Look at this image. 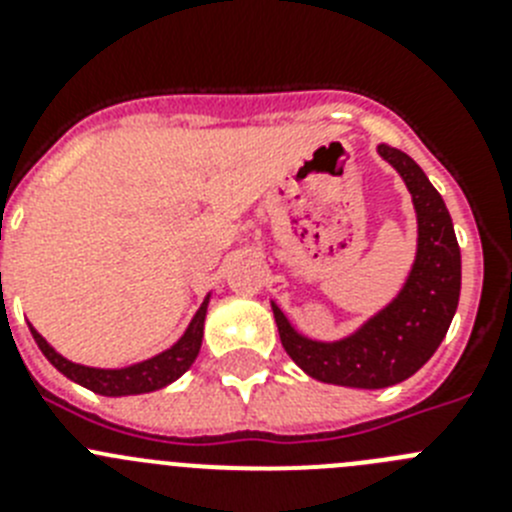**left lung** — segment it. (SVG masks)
<instances>
[{
    "label": "left lung",
    "instance_id": "8db88e82",
    "mask_svg": "<svg viewBox=\"0 0 512 512\" xmlns=\"http://www.w3.org/2000/svg\"><path fill=\"white\" fill-rule=\"evenodd\" d=\"M397 169L418 215V251L400 295L341 341H312L271 302L289 359L312 379L359 390H382L413 377L441 346L461 292V251L454 223L428 176L408 153L379 146Z\"/></svg>",
    "mask_w": 512,
    "mask_h": 512
}]
</instances>
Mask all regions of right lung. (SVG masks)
<instances>
[{
    "label": "right lung",
    "mask_w": 512,
    "mask_h": 512,
    "mask_svg": "<svg viewBox=\"0 0 512 512\" xmlns=\"http://www.w3.org/2000/svg\"><path fill=\"white\" fill-rule=\"evenodd\" d=\"M207 302H210V295L205 297L200 310L194 312L192 323H189V328L184 330V336L179 338L174 346L161 351V354L151 356V359L146 361L122 366V369H97V366L74 364V361H69L66 356L58 354L56 348L45 341L33 325H30V333H33L35 343H38V348L43 351L45 359L51 361L58 372H61L63 377H69L71 382L81 384V387H87V390L104 397L143 395V392L161 390V387L171 384L194 364V359L200 354L202 336H205Z\"/></svg>",
    "instance_id": "right-lung-1"
}]
</instances>
